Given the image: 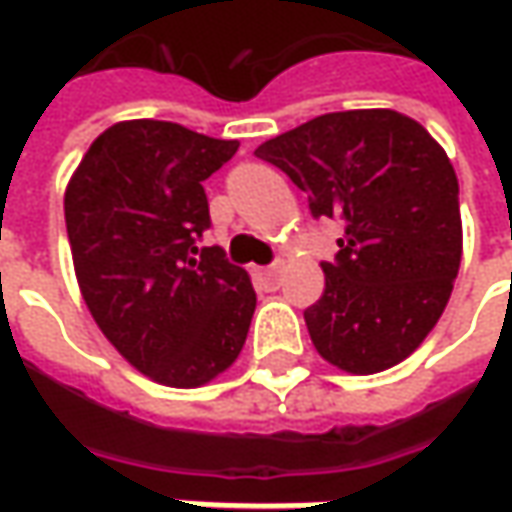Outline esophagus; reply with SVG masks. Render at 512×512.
Returning <instances> with one entry per match:
<instances>
[{"mask_svg": "<svg viewBox=\"0 0 512 512\" xmlns=\"http://www.w3.org/2000/svg\"><path fill=\"white\" fill-rule=\"evenodd\" d=\"M256 276L262 279V282H267V285H273L276 279H279V265H270V267H259L256 270Z\"/></svg>", "mask_w": 512, "mask_h": 512, "instance_id": "34e87169", "label": "esophagus"}]
</instances>
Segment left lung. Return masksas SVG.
<instances>
[{"label": "left lung", "instance_id": "1", "mask_svg": "<svg viewBox=\"0 0 512 512\" xmlns=\"http://www.w3.org/2000/svg\"><path fill=\"white\" fill-rule=\"evenodd\" d=\"M256 156L305 190L313 216L344 225L325 293L305 310L319 356L353 376L404 362L462 265L459 179L442 145L399 110L367 108L316 116Z\"/></svg>", "mask_w": 512, "mask_h": 512}]
</instances>
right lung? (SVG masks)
Here are the masks:
<instances>
[{
    "label": "right lung",
    "mask_w": 512,
    "mask_h": 512,
    "mask_svg": "<svg viewBox=\"0 0 512 512\" xmlns=\"http://www.w3.org/2000/svg\"><path fill=\"white\" fill-rule=\"evenodd\" d=\"M239 150L176 122L128 119L93 139L65 190L82 299L122 359L168 387H202L239 359L256 310L242 267L196 247L205 182Z\"/></svg>",
    "instance_id": "obj_1"
}]
</instances>
